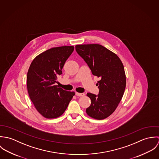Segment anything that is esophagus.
<instances>
[{
	"label": "esophagus",
	"mask_w": 159,
	"mask_h": 159,
	"mask_svg": "<svg viewBox=\"0 0 159 159\" xmlns=\"http://www.w3.org/2000/svg\"><path fill=\"white\" fill-rule=\"evenodd\" d=\"M75 94H76V96H78V97H81V96H84V93H78V92H76Z\"/></svg>",
	"instance_id": "1"
}]
</instances>
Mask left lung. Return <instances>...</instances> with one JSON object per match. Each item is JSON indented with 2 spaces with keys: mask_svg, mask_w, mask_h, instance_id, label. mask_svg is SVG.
<instances>
[{
  "mask_svg": "<svg viewBox=\"0 0 159 159\" xmlns=\"http://www.w3.org/2000/svg\"><path fill=\"white\" fill-rule=\"evenodd\" d=\"M94 76L100 78L97 83L98 94L88 93L91 100L86 113L102 120L113 113L120 102L126 86L124 66L119 57L105 47L98 44L75 46Z\"/></svg>",
  "mask_w": 159,
  "mask_h": 159,
  "instance_id": "1",
  "label": "left lung"
}]
</instances>
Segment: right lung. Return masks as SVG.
I'll use <instances>...</instances> for the list:
<instances>
[{
    "instance_id": "add662e5",
    "label": "right lung",
    "mask_w": 159,
    "mask_h": 159,
    "mask_svg": "<svg viewBox=\"0 0 159 159\" xmlns=\"http://www.w3.org/2000/svg\"><path fill=\"white\" fill-rule=\"evenodd\" d=\"M74 50L73 46L52 48L37 56L32 62L27 76V91L37 110L48 119L64 113L74 92L56 86L57 76Z\"/></svg>"
}]
</instances>
